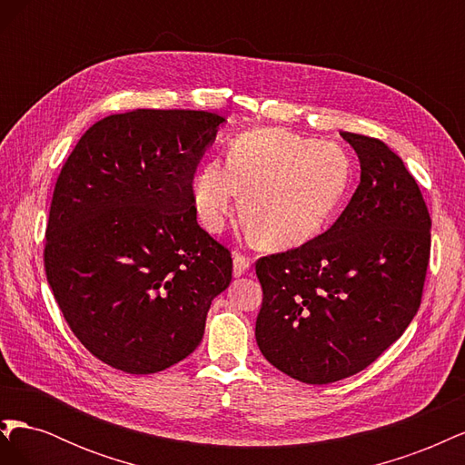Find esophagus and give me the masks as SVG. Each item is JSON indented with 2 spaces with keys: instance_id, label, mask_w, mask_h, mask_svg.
<instances>
[{
  "instance_id": "obj_1",
  "label": "esophagus",
  "mask_w": 465,
  "mask_h": 465,
  "mask_svg": "<svg viewBox=\"0 0 465 465\" xmlns=\"http://www.w3.org/2000/svg\"><path fill=\"white\" fill-rule=\"evenodd\" d=\"M250 263H252V260L248 256L241 254V252H236L234 258H232V273H234V277L244 275L248 272Z\"/></svg>"
}]
</instances>
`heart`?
Masks as SVG:
<instances>
[{
  "instance_id": "1",
  "label": "heart",
  "mask_w": 465,
  "mask_h": 465,
  "mask_svg": "<svg viewBox=\"0 0 465 465\" xmlns=\"http://www.w3.org/2000/svg\"><path fill=\"white\" fill-rule=\"evenodd\" d=\"M351 184L347 153L287 130L238 135L227 164L205 163L192 178V203L209 232L224 227L242 200V221L267 250L301 246L318 236L343 205Z\"/></svg>"
}]
</instances>
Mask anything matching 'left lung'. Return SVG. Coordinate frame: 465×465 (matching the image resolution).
Segmentation results:
<instances>
[{"label": "left lung", "mask_w": 465, "mask_h": 465, "mask_svg": "<svg viewBox=\"0 0 465 465\" xmlns=\"http://www.w3.org/2000/svg\"><path fill=\"white\" fill-rule=\"evenodd\" d=\"M361 184L331 227L256 262V341L275 369L330 384L367 369L420 306L430 215L415 178L380 139L341 132Z\"/></svg>", "instance_id": "8db88e82"}]
</instances>
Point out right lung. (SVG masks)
Here are the masks:
<instances>
[{
	"label": "right lung",
	"mask_w": 465,
	"mask_h": 465,
	"mask_svg": "<svg viewBox=\"0 0 465 465\" xmlns=\"http://www.w3.org/2000/svg\"><path fill=\"white\" fill-rule=\"evenodd\" d=\"M223 122L203 110L112 114L62 166L45 270L67 326L112 369L153 374L186 359L231 283V252L192 203L193 173Z\"/></svg>",
	"instance_id": "obj_1"
}]
</instances>
